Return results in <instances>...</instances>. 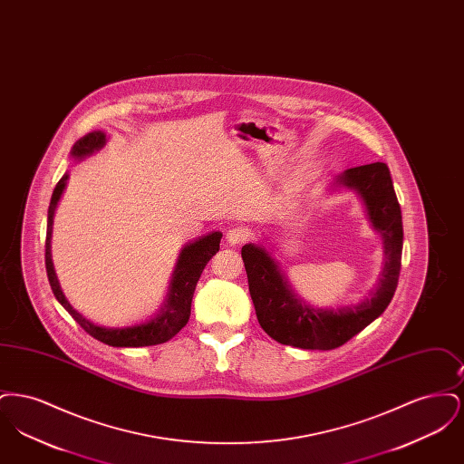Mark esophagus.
I'll use <instances>...</instances> for the list:
<instances>
[{"label": "esophagus", "mask_w": 464, "mask_h": 464, "mask_svg": "<svg viewBox=\"0 0 464 464\" xmlns=\"http://www.w3.org/2000/svg\"><path fill=\"white\" fill-rule=\"evenodd\" d=\"M248 229L246 227H242V226H235V227H231L227 233H226V242L229 243V245H240V243L245 242L246 238H248Z\"/></svg>", "instance_id": "esophagus-1"}]
</instances>
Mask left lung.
I'll use <instances>...</instances> for the list:
<instances>
[{
	"label": "left lung",
	"mask_w": 464,
	"mask_h": 464,
	"mask_svg": "<svg viewBox=\"0 0 464 464\" xmlns=\"http://www.w3.org/2000/svg\"><path fill=\"white\" fill-rule=\"evenodd\" d=\"M353 189L367 218L382 238L384 265L374 290L362 303L343 308H314L301 299L287 275L265 245L246 243L242 259L248 292L263 331L275 341L303 350H334L372 324L393 299L401 266V210L386 163H371L344 170L332 182Z\"/></svg>",
	"instance_id": "8db88e82"
}]
</instances>
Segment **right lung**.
I'll return each instance as SVG.
<instances>
[{"mask_svg":"<svg viewBox=\"0 0 464 464\" xmlns=\"http://www.w3.org/2000/svg\"><path fill=\"white\" fill-rule=\"evenodd\" d=\"M106 146V133L101 130L90 132L82 137L80 140L74 142L71 156L74 160H83L87 156L93 155L95 151L102 150ZM67 172L63 179L57 182L53 195L50 199V207H48V221H46V242H44V265H46V275H48V282L52 292L55 295V299L66 308L67 313L89 332L92 337H95L97 341L110 344L114 348H140V346H155L167 343L169 339H172L177 332L180 331L191 314V301H193V294L198 284L199 275L205 269L207 263L219 252V243H221V231H212L205 237H199L195 242L186 243L177 257L176 267L172 273V280L169 285L167 297L163 301V306L156 313L155 316H151L148 322L130 325V327H102L97 325L93 322H90L89 318H85L82 313H78L76 309L69 304V301L63 292V288L59 285L53 263H52V226H53V216H55V208L57 203L63 197L64 189H66Z\"/></svg>","mask_w":464,"mask_h":464,"instance_id":"add662e5","label":"right lung"}]
</instances>
